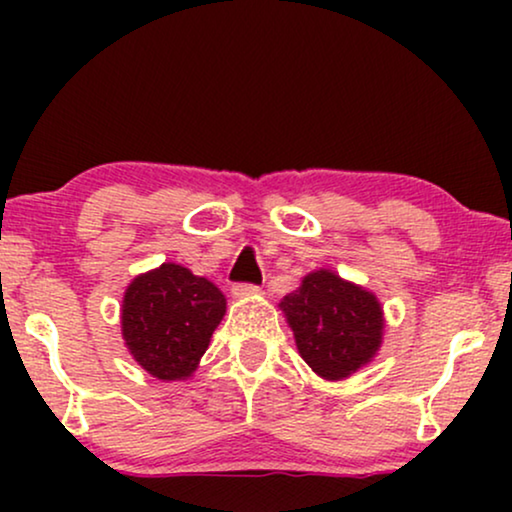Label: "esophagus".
<instances>
[{"instance_id":"1","label":"esophagus","mask_w":512,"mask_h":512,"mask_svg":"<svg viewBox=\"0 0 512 512\" xmlns=\"http://www.w3.org/2000/svg\"><path fill=\"white\" fill-rule=\"evenodd\" d=\"M230 293H233L235 300H242V298H251V296H258L261 293V289L254 284H235L233 289H230Z\"/></svg>"}]
</instances>
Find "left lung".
Masks as SVG:
<instances>
[{
	"instance_id": "left-lung-1",
	"label": "left lung",
	"mask_w": 512,
	"mask_h": 512,
	"mask_svg": "<svg viewBox=\"0 0 512 512\" xmlns=\"http://www.w3.org/2000/svg\"><path fill=\"white\" fill-rule=\"evenodd\" d=\"M279 310L298 354L321 380H347L368 366L384 340V310L373 291L319 268L303 277Z\"/></svg>"
}]
</instances>
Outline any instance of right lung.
<instances>
[{"label": "right lung", "mask_w": 512, "mask_h": 512, "mask_svg": "<svg viewBox=\"0 0 512 512\" xmlns=\"http://www.w3.org/2000/svg\"><path fill=\"white\" fill-rule=\"evenodd\" d=\"M226 314V296L207 277L179 263H163L128 284L121 305V335L132 359L163 382L193 377L216 326Z\"/></svg>", "instance_id": "obj_1"}]
</instances>
